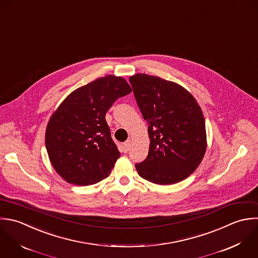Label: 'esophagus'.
<instances>
[{"instance_id":"obj_1","label":"esophagus","mask_w":258,"mask_h":258,"mask_svg":"<svg viewBox=\"0 0 258 258\" xmlns=\"http://www.w3.org/2000/svg\"><path fill=\"white\" fill-rule=\"evenodd\" d=\"M130 149H131V143L130 142H125L123 144V151H124V153H127L130 151Z\"/></svg>"}]
</instances>
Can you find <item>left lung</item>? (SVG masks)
Returning <instances> with one entry per match:
<instances>
[{
    "label": "left lung",
    "mask_w": 258,
    "mask_h": 258,
    "mask_svg": "<svg viewBox=\"0 0 258 258\" xmlns=\"http://www.w3.org/2000/svg\"><path fill=\"white\" fill-rule=\"evenodd\" d=\"M130 82L151 141L148 157L136 164L139 175L159 185L185 180L206 152L201 107L184 87L158 76L139 73Z\"/></svg>",
    "instance_id": "1"
}]
</instances>
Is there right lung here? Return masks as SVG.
Returning a JSON list of instances; mask_svg holds the SVG:
<instances>
[{
  "label": "right lung",
  "instance_id": "add662e5",
  "mask_svg": "<svg viewBox=\"0 0 258 258\" xmlns=\"http://www.w3.org/2000/svg\"><path fill=\"white\" fill-rule=\"evenodd\" d=\"M131 92L125 79L107 75L71 92L53 113L45 144L53 168L66 182L88 186L109 176L120 154L105 114Z\"/></svg>",
  "mask_w": 258,
  "mask_h": 258
}]
</instances>
